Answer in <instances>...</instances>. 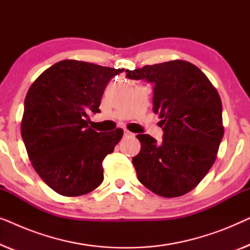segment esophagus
<instances>
[{"mask_svg": "<svg viewBox=\"0 0 250 250\" xmlns=\"http://www.w3.org/2000/svg\"><path fill=\"white\" fill-rule=\"evenodd\" d=\"M124 135H125V136L132 135V133H131V132H129V131H127V129H124Z\"/></svg>", "mask_w": 250, "mask_h": 250, "instance_id": "1", "label": "esophagus"}]
</instances>
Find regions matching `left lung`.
I'll list each match as a JSON object with an SVG mask.
<instances>
[{
    "mask_svg": "<svg viewBox=\"0 0 250 250\" xmlns=\"http://www.w3.org/2000/svg\"><path fill=\"white\" fill-rule=\"evenodd\" d=\"M131 80H146L153 87V108L164 129L162 143L139 134L141 151L133 158L138 179L165 198L183 196L206 176L224 134L220 94L208 77L189 61L126 70Z\"/></svg>",
    "mask_w": 250,
    "mask_h": 250,
    "instance_id": "obj_1",
    "label": "left lung"
}]
</instances>
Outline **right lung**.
<instances>
[{"mask_svg": "<svg viewBox=\"0 0 250 250\" xmlns=\"http://www.w3.org/2000/svg\"><path fill=\"white\" fill-rule=\"evenodd\" d=\"M123 70L62 60L44 70L27 92L23 143L34 169L61 196H83L104 181L102 162L124 131L102 134L88 126V116L100 111L105 86Z\"/></svg>", "mask_w": 250, "mask_h": 250, "instance_id": "add662e5", "label": "right lung"}]
</instances>
